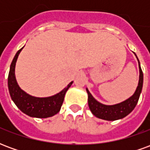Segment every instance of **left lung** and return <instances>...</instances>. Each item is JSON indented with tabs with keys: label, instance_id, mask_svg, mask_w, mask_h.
<instances>
[{
	"label": "left lung",
	"instance_id": "8db88e82",
	"mask_svg": "<svg viewBox=\"0 0 150 150\" xmlns=\"http://www.w3.org/2000/svg\"><path fill=\"white\" fill-rule=\"evenodd\" d=\"M139 70H140V76H139L138 86L136 89L134 94L128 100L120 104L115 105H104L100 104L91 96V93L87 89V92L88 94V106L94 116L106 120H116L124 118L134 109V108L138 102L139 97L142 90V86H143V72L140 67V62H139Z\"/></svg>",
	"mask_w": 150,
	"mask_h": 150
}]
</instances>
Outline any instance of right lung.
Listing matches in <instances>:
<instances>
[{
	"instance_id": "right-lung-1",
	"label": "right lung",
	"mask_w": 150,
	"mask_h": 150,
	"mask_svg": "<svg viewBox=\"0 0 150 150\" xmlns=\"http://www.w3.org/2000/svg\"><path fill=\"white\" fill-rule=\"evenodd\" d=\"M22 49L23 48L17 52L10 66L8 77V87L10 96L17 107L28 116L37 118H46L53 116L60 111L66 92L73 82H71L62 91L50 97H34L25 93L18 86L15 78V65L18 55Z\"/></svg>"
}]
</instances>
